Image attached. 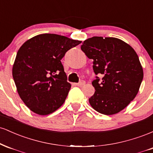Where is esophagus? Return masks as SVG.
Masks as SVG:
<instances>
[{
  "label": "esophagus",
  "instance_id": "1",
  "mask_svg": "<svg viewBox=\"0 0 153 153\" xmlns=\"http://www.w3.org/2000/svg\"><path fill=\"white\" fill-rule=\"evenodd\" d=\"M85 82L84 81V80H80L79 82H78V83H75V85H78V86H82V85H85Z\"/></svg>",
  "mask_w": 153,
  "mask_h": 153
}]
</instances>
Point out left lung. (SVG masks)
<instances>
[{"mask_svg":"<svg viewBox=\"0 0 153 153\" xmlns=\"http://www.w3.org/2000/svg\"><path fill=\"white\" fill-rule=\"evenodd\" d=\"M81 50L92 59L98 76L92 82L95 93L91 106L105 115L119 113L134 99L143 79V67L130 45L114 37L94 36L85 40Z\"/></svg>","mask_w":153,"mask_h":153,"instance_id":"8db88e82","label":"left lung"}]
</instances>
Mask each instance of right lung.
Masks as SVG:
<instances>
[{
	"instance_id": "obj_1",
	"label": "right lung",
	"mask_w": 153,
	"mask_h": 153,
	"mask_svg": "<svg viewBox=\"0 0 153 153\" xmlns=\"http://www.w3.org/2000/svg\"><path fill=\"white\" fill-rule=\"evenodd\" d=\"M81 41L55 34H43L20 47L12 69L17 91L26 106L39 115L58 109L71 88L61 59Z\"/></svg>"
}]
</instances>
